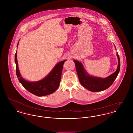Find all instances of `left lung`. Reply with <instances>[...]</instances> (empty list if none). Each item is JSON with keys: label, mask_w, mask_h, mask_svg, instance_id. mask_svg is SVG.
<instances>
[{"label": "left lung", "mask_w": 133, "mask_h": 133, "mask_svg": "<svg viewBox=\"0 0 133 133\" xmlns=\"http://www.w3.org/2000/svg\"><path fill=\"white\" fill-rule=\"evenodd\" d=\"M118 59L117 69L114 73L105 78H101L90 76L85 72L82 64L77 60H74L79 80L84 87L92 92H99L109 88L118 76L120 69V59L117 53Z\"/></svg>", "instance_id": "1"}]
</instances>
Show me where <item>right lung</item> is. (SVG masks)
Listing matches in <instances>:
<instances>
[{
	"mask_svg": "<svg viewBox=\"0 0 133 133\" xmlns=\"http://www.w3.org/2000/svg\"><path fill=\"white\" fill-rule=\"evenodd\" d=\"M66 60H65L57 64L48 75L43 79L37 82H30L23 79L20 74L18 68L16 51L15 54L16 75L20 83L27 91L32 94L37 96L50 95L54 93L59 86L64 63Z\"/></svg>",
	"mask_w": 133,
	"mask_h": 133,
	"instance_id": "obj_1",
	"label": "right lung"
}]
</instances>
